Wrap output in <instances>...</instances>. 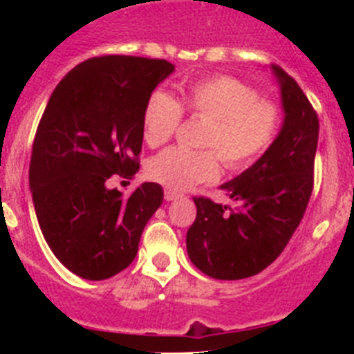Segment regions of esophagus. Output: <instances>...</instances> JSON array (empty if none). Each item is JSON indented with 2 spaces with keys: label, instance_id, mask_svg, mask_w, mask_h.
<instances>
[{
  "label": "esophagus",
  "instance_id": "34e87169",
  "mask_svg": "<svg viewBox=\"0 0 354 354\" xmlns=\"http://www.w3.org/2000/svg\"><path fill=\"white\" fill-rule=\"evenodd\" d=\"M180 193H177V192H171V189H167V192H165V200H167V202H171V200H177V198H180Z\"/></svg>",
  "mask_w": 354,
  "mask_h": 354
}]
</instances>
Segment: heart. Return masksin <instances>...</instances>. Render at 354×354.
Wrapping results in <instances>:
<instances>
[{"label":"heart","mask_w":354,"mask_h":354,"mask_svg":"<svg viewBox=\"0 0 354 354\" xmlns=\"http://www.w3.org/2000/svg\"><path fill=\"white\" fill-rule=\"evenodd\" d=\"M183 109L207 118L202 145L209 150L171 147L149 162L150 177L177 192L214 180L220 175V156L228 170L248 168L273 143L280 126L278 106L259 99L250 84L232 76H211L187 84L177 99L152 93L143 109L145 142L150 147L167 143L179 127Z\"/></svg>","instance_id":"obj_1"}]
</instances>
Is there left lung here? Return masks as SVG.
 I'll use <instances>...</instances> for the list:
<instances>
[{"instance_id": "left-lung-1", "label": "left lung", "mask_w": 354, "mask_h": 354, "mask_svg": "<svg viewBox=\"0 0 354 354\" xmlns=\"http://www.w3.org/2000/svg\"><path fill=\"white\" fill-rule=\"evenodd\" d=\"M280 86L282 127L264 154L221 189L236 209L193 198L195 223L186 234L187 255L207 277L241 280L266 270L298 228L314 184L319 120L299 84L271 65Z\"/></svg>"}]
</instances>
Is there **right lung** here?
Listing matches in <instances>:
<instances>
[{
  "instance_id": "right-lung-1",
  "label": "right lung",
  "mask_w": 354,
  "mask_h": 354,
  "mask_svg": "<svg viewBox=\"0 0 354 354\" xmlns=\"http://www.w3.org/2000/svg\"><path fill=\"white\" fill-rule=\"evenodd\" d=\"M174 71L167 60L90 58L58 83L44 109L30 162L33 207L55 257L84 280L126 270L162 204L159 184L124 196L106 180L140 170L143 109Z\"/></svg>"
}]
</instances>
